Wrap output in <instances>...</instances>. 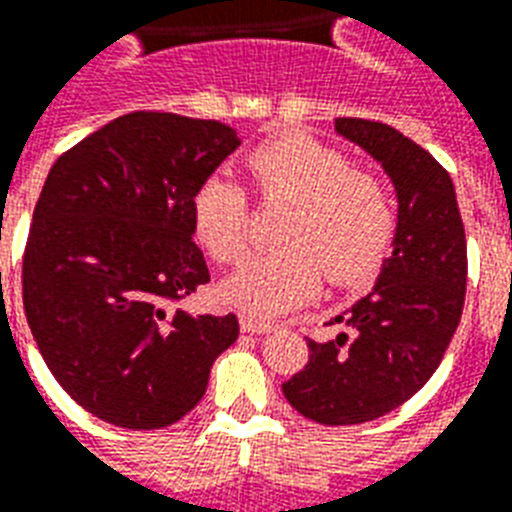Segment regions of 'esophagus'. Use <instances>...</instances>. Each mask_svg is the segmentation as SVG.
I'll use <instances>...</instances> for the list:
<instances>
[{
	"instance_id": "1",
	"label": "esophagus",
	"mask_w": 512,
	"mask_h": 512,
	"mask_svg": "<svg viewBox=\"0 0 512 512\" xmlns=\"http://www.w3.org/2000/svg\"><path fill=\"white\" fill-rule=\"evenodd\" d=\"M239 325L244 333H257V335L273 333L271 322H265V319H257V317H249V314H241Z\"/></svg>"
}]
</instances>
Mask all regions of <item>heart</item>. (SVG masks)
<instances>
[{
	"label": "heart",
	"mask_w": 512,
	"mask_h": 512,
	"mask_svg": "<svg viewBox=\"0 0 512 512\" xmlns=\"http://www.w3.org/2000/svg\"><path fill=\"white\" fill-rule=\"evenodd\" d=\"M247 169L265 201L290 204L276 252H265L230 276L222 295L257 317H282L314 298L325 279L354 284L376 271L395 236L389 187L354 169L349 155L311 136H284L249 152ZM190 222L198 244L217 263L247 255V190L225 174L195 187Z\"/></svg>",
	"instance_id": "obj_1"
}]
</instances>
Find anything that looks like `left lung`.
<instances>
[{
	"label": "left lung",
	"mask_w": 512,
	"mask_h": 512,
	"mask_svg": "<svg viewBox=\"0 0 512 512\" xmlns=\"http://www.w3.org/2000/svg\"><path fill=\"white\" fill-rule=\"evenodd\" d=\"M335 131L392 179L397 228L373 290L335 317L351 338L308 341V365L282 384L295 411L327 427L373 421L411 400L454 338L467 287V241L448 171L384 123L338 117Z\"/></svg>",
	"instance_id": "obj_1"
}]
</instances>
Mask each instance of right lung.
<instances>
[{
    "instance_id": "add662e5",
    "label": "right lung",
    "mask_w": 512,
    "mask_h": 512,
    "mask_svg": "<svg viewBox=\"0 0 512 512\" xmlns=\"http://www.w3.org/2000/svg\"><path fill=\"white\" fill-rule=\"evenodd\" d=\"M241 136L171 112L115 117L50 169L23 255V308L74 403L126 429L190 413L239 319L177 303L209 282L190 198Z\"/></svg>"
}]
</instances>
